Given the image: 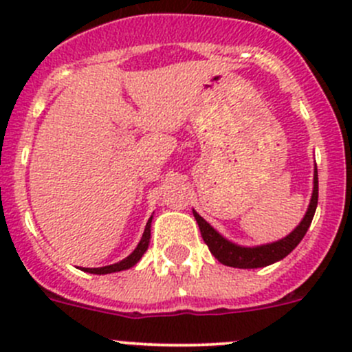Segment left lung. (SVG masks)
<instances>
[{"label":"left lung","instance_id":"left-lung-1","mask_svg":"<svg viewBox=\"0 0 352 352\" xmlns=\"http://www.w3.org/2000/svg\"><path fill=\"white\" fill-rule=\"evenodd\" d=\"M318 204V173H317V165L314 168V192H311L310 204H308L307 212H305L303 219L300 221V225L286 235L285 239L278 240V242L272 243H264V245H255V247H243V245L230 242L228 239L221 235L219 232H216L208 221H206L202 216H199L197 211H194V218H196L199 230H201L202 240L209 247L211 254L221 262L223 265H228V267H239V269H257V267H265V265H271L274 262H279L281 258H285L287 254L294 250L298 243L303 240L305 233L308 232L311 225V219H314L315 209Z\"/></svg>","mask_w":352,"mask_h":352}]
</instances>
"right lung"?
<instances>
[{"instance_id": "right-lung-1", "label": "right lung", "mask_w": 352, "mask_h": 352, "mask_svg": "<svg viewBox=\"0 0 352 352\" xmlns=\"http://www.w3.org/2000/svg\"><path fill=\"white\" fill-rule=\"evenodd\" d=\"M151 219H153V216H151V218L148 219L146 228H144L143 236H141L140 243H138V247L134 248L133 254H129L126 258H122V261L117 262V264H110V265H105V267H94V269L83 267V271L85 272H90V274H112V272L126 271V269H131V267H133V265H136L138 262H140V258L144 255V252L148 250V245H150V239H151Z\"/></svg>"}]
</instances>
